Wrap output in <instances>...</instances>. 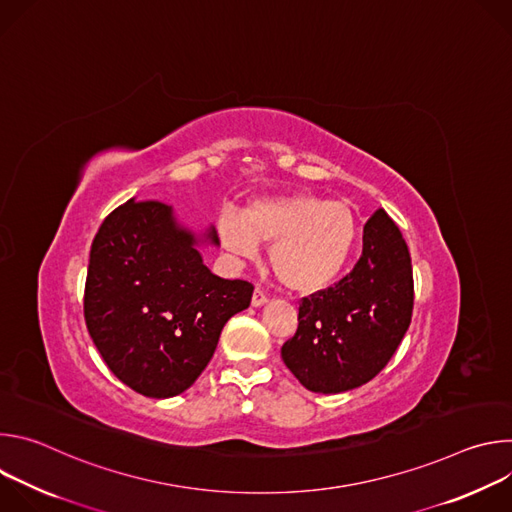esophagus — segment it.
<instances>
[{
	"instance_id": "34e87169",
	"label": "esophagus",
	"mask_w": 512,
	"mask_h": 512,
	"mask_svg": "<svg viewBox=\"0 0 512 512\" xmlns=\"http://www.w3.org/2000/svg\"><path fill=\"white\" fill-rule=\"evenodd\" d=\"M251 304H253L255 308H261V306H265V304H267V294H265V291H263L261 287H255V291H253V298H251Z\"/></svg>"
}]
</instances>
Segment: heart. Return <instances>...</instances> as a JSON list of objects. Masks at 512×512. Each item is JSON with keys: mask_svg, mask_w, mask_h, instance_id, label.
Wrapping results in <instances>:
<instances>
[{"mask_svg": "<svg viewBox=\"0 0 512 512\" xmlns=\"http://www.w3.org/2000/svg\"><path fill=\"white\" fill-rule=\"evenodd\" d=\"M218 237L239 257H255L259 243L271 245L277 279L296 291L328 285L346 263L356 239V218L346 202L314 194L259 198L243 214L223 210Z\"/></svg>", "mask_w": 512, "mask_h": 512, "instance_id": "1", "label": "heart"}]
</instances>
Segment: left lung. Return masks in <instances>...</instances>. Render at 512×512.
Returning a JSON list of instances; mask_svg holds the SVG:
<instances>
[{"instance_id": "8db88e82", "label": "left lung", "mask_w": 512, "mask_h": 512, "mask_svg": "<svg viewBox=\"0 0 512 512\" xmlns=\"http://www.w3.org/2000/svg\"><path fill=\"white\" fill-rule=\"evenodd\" d=\"M411 314V255L393 218L379 208L364 225L354 269L302 298L298 330L281 346V358L314 393L356 389L387 367Z\"/></svg>"}]
</instances>
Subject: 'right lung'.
<instances>
[{"label":"right lung","mask_w":512,"mask_h":512,"mask_svg":"<svg viewBox=\"0 0 512 512\" xmlns=\"http://www.w3.org/2000/svg\"><path fill=\"white\" fill-rule=\"evenodd\" d=\"M204 241L218 245L210 227ZM202 243L172 206L133 198L95 235L85 283V322L111 373L135 393L168 399L206 369L231 316L253 285L202 263Z\"/></svg>","instance_id":"obj_1"}]
</instances>
